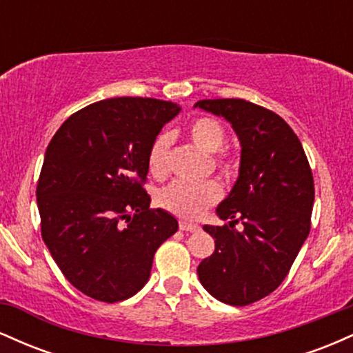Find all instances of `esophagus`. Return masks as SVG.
Instances as JSON below:
<instances>
[{
	"label": "esophagus",
	"instance_id": "1",
	"mask_svg": "<svg viewBox=\"0 0 353 353\" xmlns=\"http://www.w3.org/2000/svg\"><path fill=\"white\" fill-rule=\"evenodd\" d=\"M179 229L184 230V232H199V225L197 224H192V222H185V221H181L179 222Z\"/></svg>",
	"mask_w": 353,
	"mask_h": 353
}]
</instances>
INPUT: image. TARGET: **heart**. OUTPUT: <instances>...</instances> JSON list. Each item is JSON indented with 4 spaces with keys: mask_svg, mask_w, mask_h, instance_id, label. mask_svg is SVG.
<instances>
[{
    "mask_svg": "<svg viewBox=\"0 0 353 353\" xmlns=\"http://www.w3.org/2000/svg\"><path fill=\"white\" fill-rule=\"evenodd\" d=\"M189 136L192 143L199 145L205 152H217L225 143V131L222 124L214 117H197L189 124ZM171 137L163 134L156 137L151 149H149L148 164L149 171L154 176L161 177L168 172V154ZM217 168L224 174L234 172V164L225 157L217 156ZM222 190L221 185L214 181L199 182V184H190L185 181H174L161 190L157 199L164 209L171 210L176 216L184 219L199 217L205 209L221 199Z\"/></svg>",
    "mask_w": 353,
    "mask_h": 353,
    "instance_id": "1",
    "label": "heart"
}]
</instances>
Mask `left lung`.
<instances>
[{
    "instance_id": "obj_1",
    "label": "left lung",
    "mask_w": 353,
    "mask_h": 353,
    "mask_svg": "<svg viewBox=\"0 0 353 353\" xmlns=\"http://www.w3.org/2000/svg\"><path fill=\"white\" fill-rule=\"evenodd\" d=\"M194 108L224 117L241 143L239 177L216 209L229 224L204 225L216 250L197 275L217 301L249 305L281 285L309 236L314 177L297 134L275 112L245 99H202Z\"/></svg>"
}]
</instances>
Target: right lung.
<instances>
[{
    "label": "right lung",
    "instance_id": "1",
    "mask_svg": "<svg viewBox=\"0 0 353 353\" xmlns=\"http://www.w3.org/2000/svg\"><path fill=\"white\" fill-rule=\"evenodd\" d=\"M171 101L112 98L79 109L52 136L36 199L41 236L76 289L101 302L132 297L176 217L151 209L149 149L179 114Z\"/></svg>",
    "mask_w": 353,
    "mask_h": 353
}]
</instances>
